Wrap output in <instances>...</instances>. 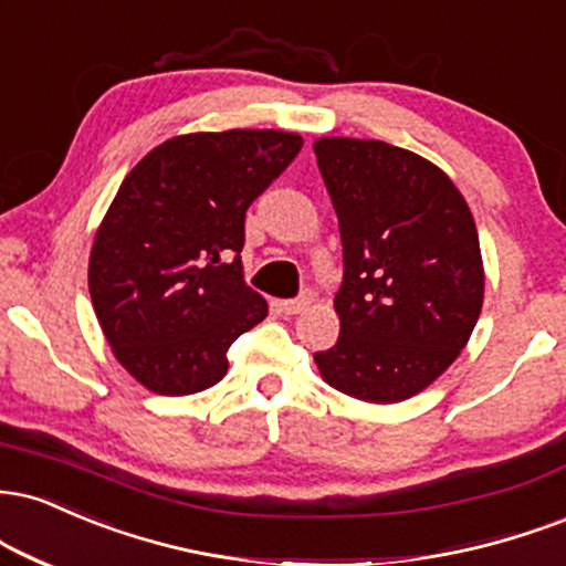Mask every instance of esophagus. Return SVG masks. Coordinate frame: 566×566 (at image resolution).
Wrapping results in <instances>:
<instances>
[{"label":"esophagus","mask_w":566,"mask_h":566,"mask_svg":"<svg viewBox=\"0 0 566 566\" xmlns=\"http://www.w3.org/2000/svg\"><path fill=\"white\" fill-rule=\"evenodd\" d=\"M316 301V295H313V290H303L301 295L292 297V301H284L282 303V311L290 313V316H295V313H303L308 305Z\"/></svg>","instance_id":"esophagus-1"}]
</instances>
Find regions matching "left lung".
I'll return each mask as SVG.
<instances>
[{"label":"left lung","instance_id":"left-lung-1","mask_svg":"<svg viewBox=\"0 0 566 566\" xmlns=\"http://www.w3.org/2000/svg\"><path fill=\"white\" fill-rule=\"evenodd\" d=\"M313 153L343 240L339 337L313 358L335 390L398 403L434 382L478 324V227L455 184L417 153L348 136H324Z\"/></svg>","mask_w":566,"mask_h":566}]
</instances>
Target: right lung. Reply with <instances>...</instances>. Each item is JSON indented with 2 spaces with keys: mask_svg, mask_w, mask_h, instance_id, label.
<instances>
[{
  "mask_svg": "<svg viewBox=\"0 0 566 566\" xmlns=\"http://www.w3.org/2000/svg\"><path fill=\"white\" fill-rule=\"evenodd\" d=\"M297 134L231 128L163 142L120 184L88 258L102 332L136 382L192 395L269 303L242 279L244 213L301 153Z\"/></svg>",
  "mask_w": 566,
  "mask_h": 566,
  "instance_id": "obj_1",
  "label": "right lung"
}]
</instances>
